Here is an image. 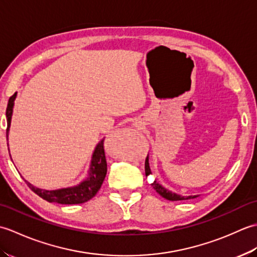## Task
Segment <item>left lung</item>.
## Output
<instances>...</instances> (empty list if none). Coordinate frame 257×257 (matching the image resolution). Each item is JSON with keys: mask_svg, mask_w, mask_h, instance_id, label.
Listing matches in <instances>:
<instances>
[{"mask_svg": "<svg viewBox=\"0 0 257 257\" xmlns=\"http://www.w3.org/2000/svg\"><path fill=\"white\" fill-rule=\"evenodd\" d=\"M145 168H146V176L148 177L151 174V170H150V167H149V159L148 157H147L146 159V163H145ZM152 187H154V189L157 191V193H159L162 198H165L169 201H182V200H189V199H193V198H196V195H190V196H182V195H179L177 193H173L171 192V191H168L167 189H165L162 187V185H160L159 183H158L157 181H154L151 183Z\"/></svg>", "mask_w": 257, "mask_h": 257, "instance_id": "1", "label": "left lung"}]
</instances>
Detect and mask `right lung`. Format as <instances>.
<instances>
[{"instance_id": "add662e5", "label": "right lung", "mask_w": 257, "mask_h": 257, "mask_svg": "<svg viewBox=\"0 0 257 257\" xmlns=\"http://www.w3.org/2000/svg\"><path fill=\"white\" fill-rule=\"evenodd\" d=\"M16 97V92L10 97L8 107H7V119H8V128H7V137L9 134L11 117H12L14 99ZM105 140H101L97 145L94 155H92V160L90 165L89 174L85 181L81 182L77 187L61 189L55 191H46L33 187L29 182H26L29 188L35 192L42 199L46 200L47 202H55L59 204H80L89 201L94 198L99 191L101 184L105 180L107 174V160L105 155V146H103Z\"/></svg>"}]
</instances>
